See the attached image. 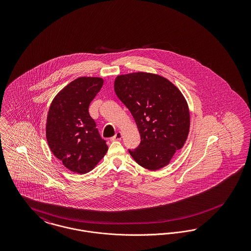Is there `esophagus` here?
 I'll return each mask as SVG.
<instances>
[{
    "label": "esophagus",
    "instance_id": "obj_1",
    "mask_svg": "<svg viewBox=\"0 0 251 251\" xmlns=\"http://www.w3.org/2000/svg\"><path fill=\"white\" fill-rule=\"evenodd\" d=\"M122 137V133L120 131H118L113 137H111V141H115V140H120Z\"/></svg>",
    "mask_w": 251,
    "mask_h": 251
}]
</instances>
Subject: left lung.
Instances as JSON below:
<instances>
[{"label":"left lung","instance_id":"8db88e82","mask_svg":"<svg viewBox=\"0 0 251 251\" xmlns=\"http://www.w3.org/2000/svg\"><path fill=\"white\" fill-rule=\"evenodd\" d=\"M115 92L131 112L141 136L134 161L149 170L166 167L185 143L190 113L179 88L167 78L148 72L119 75Z\"/></svg>","mask_w":251,"mask_h":251}]
</instances>
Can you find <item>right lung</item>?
Returning a JSON list of instances; mask_svg holds the SVG:
<instances>
[{
    "instance_id": "add662e5",
    "label": "right lung",
    "mask_w": 251,
    "mask_h": 251,
    "mask_svg": "<svg viewBox=\"0 0 251 251\" xmlns=\"http://www.w3.org/2000/svg\"><path fill=\"white\" fill-rule=\"evenodd\" d=\"M103 80L80 77L65 86L50 103L46 123L49 147L72 172L91 171L107 152L108 146L90 117L88 107Z\"/></svg>"
}]
</instances>
